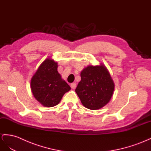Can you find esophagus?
<instances>
[{
	"label": "esophagus",
	"mask_w": 151,
	"mask_h": 151,
	"mask_svg": "<svg viewBox=\"0 0 151 151\" xmlns=\"http://www.w3.org/2000/svg\"><path fill=\"white\" fill-rule=\"evenodd\" d=\"M70 86L72 89H75L76 87V83H71L70 85Z\"/></svg>",
	"instance_id": "esophagus-1"
}]
</instances>
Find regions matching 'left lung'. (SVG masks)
<instances>
[{"label":"left lung","mask_w":151,"mask_h":151,"mask_svg":"<svg viewBox=\"0 0 151 151\" xmlns=\"http://www.w3.org/2000/svg\"><path fill=\"white\" fill-rule=\"evenodd\" d=\"M80 75L81 81L75 91L83 105L90 110H98L107 104L115 85L106 67L90 65L83 70Z\"/></svg>","instance_id":"obj_1"}]
</instances>
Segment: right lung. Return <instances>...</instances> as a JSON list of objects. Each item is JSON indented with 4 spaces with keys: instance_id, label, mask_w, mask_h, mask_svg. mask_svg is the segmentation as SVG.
Masks as SVG:
<instances>
[{
    "instance_id": "add662e5",
    "label": "right lung",
    "mask_w": 151,
    "mask_h": 151,
    "mask_svg": "<svg viewBox=\"0 0 151 151\" xmlns=\"http://www.w3.org/2000/svg\"><path fill=\"white\" fill-rule=\"evenodd\" d=\"M58 63L47 58L38 68L31 81L35 98L46 107H52L60 103L63 96L71 90L58 72Z\"/></svg>"
}]
</instances>
